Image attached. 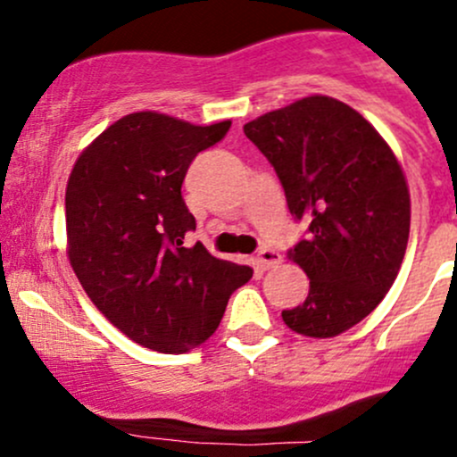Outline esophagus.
Instances as JSON below:
<instances>
[{
    "label": "esophagus",
    "instance_id": "obj_1",
    "mask_svg": "<svg viewBox=\"0 0 457 457\" xmlns=\"http://www.w3.org/2000/svg\"><path fill=\"white\" fill-rule=\"evenodd\" d=\"M280 261H283V258H280L278 252L271 250V247H262V250L256 254V267L261 271L271 270V267L280 265Z\"/></svg>",
    "mask_w": 457,
    "mask_h": 457
}]
</instances>
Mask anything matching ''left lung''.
Here are the masks:
<instances>
[{
  "label": "left lung",
  "mask_w": 457,
  "mask_h": 457,
  "mask_svg": "<svg viewBox=\"0 0 457 457\" xmlns=\"http://www.w3.org/2000/svg\"><path fill=\"white\" fill-rule=\"evenodd\" d=\"M243 132L270 159L310 238L289 261L310 278L305 303L283 312L310 338H334L380 305L403 265L411 196L398 156L361 112L312 95L261 114Z\"/></svg>",
  "instance_id": "left-lung-1"
}]
</instances>
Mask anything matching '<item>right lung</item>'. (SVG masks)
Listing matches in <instances>:
<instances>
[{
	"mask_svg": "<svg viewBox=\"0 0 457 457\" xmlns=\"http://www.w3.org/2000/svg\"><path fill=\"white\" fill-rule=\"evenodd\" d=\"M232 121L195 126L141 110L105 128L77 156L66 186V252L96 310L137 345L186 353L219 327L250 265L220 261L201 243L181 196L192 159Z\"/></svg>",
	"mask_w": 457,
	"mask_h": 457,
	"instance_id": "right-lung-1",
	"label": "right lung"
}]
</instances>
